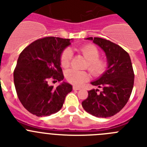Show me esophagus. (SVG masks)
Listing matches in <instances>:
<instances>
[{"mask_svg": "<svg viewBox=\"0 0 147 147\" xmlns=\"http://www.w3.org/2000/svg\"><path fill=\"white\" fill-rule=\"evenodd\" d=\"M81 88H80V87H76V86H73V90H80Z\"/></svg>", "mask_w": 147, "mask_h": 147, "instance_id": "obj_1", "label": "esophagus"}]
</instances>
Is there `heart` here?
Wrapping results in <instances>:
<instances>
[{
  "instance_id": "heart-1",
  "label": "heart",
  "mask_w": 147,
  "mask_h": 147,
  "mask_svg": "<svg viewBox=\"0 0 147 147\" xmlns=\"http://www.w3.org/2000/svg\"><path fill=\"white\" fill-rule=\"evenodd\" d=\"M78 51L88 60L86 67L95 77L102 76L107 70V62L100 58V51L96 45L88 44L80 47ZM72 52L69 49H65L60 55V64L62 67H67L71 64ZM90 75L87 71H77L76 69L67 70L65 72V79L74 85H81L89 80Z\"/></svg>"
}]
</instances>
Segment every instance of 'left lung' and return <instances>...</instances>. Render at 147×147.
<instances>
[{
	"label": "left lung",
	"mask_w": 147,
	"mask_h": 147,
	"mask_svg": "<svg viewBox=\"0 0 147 147\" xmlns=\"http://www.w3.org/2000/svg\"><path fill=\"white\" fill-rule=\"evenodd\" d=\"M86 40H93L103 49L108 67L99 79L91 82L102 90H89L82 105L85 111L96 117H111L121 110L132 93L135 75L130 57L125 50L110 40L100 37Z\"/></svg>",
	"instance_id": "obj_1"
}]
</instances>
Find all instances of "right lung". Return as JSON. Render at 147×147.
Returning a JSON list of instances; mask_svg holds the SVG:
<instances>
[{
    "instance_id": "1",
    "label": "right lung",
    "mask_w": 147,
    "mask_h": 147,
    "mask_svg": "<svg viewBox=\"0 0 147 147\" xmlns=\"http://www.w3.org/2000/svg\"><path fill=\"white\" fill-rule=\"evenodd\" d=\"M70 40L55 37L38 39L23 49L18 57L14 71L15 89L23 107L33 115L42 117L58 112L72 90L67 82L57 88L48 83L49 80L60 82L64 79L60 55L71 44Z\"/></svg>"
}]
</instances>
